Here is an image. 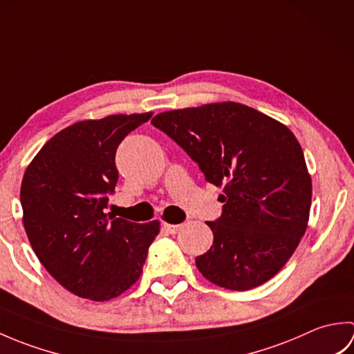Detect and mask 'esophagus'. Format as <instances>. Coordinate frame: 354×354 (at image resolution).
<instances>
[{
  "label": "esophagus",
  "mask_w": 354,
  "mask_h": 354,
  "mask_svg": "<svg viewBox=\"0 0 354 354\" xmlns=\"http://www.w3.org/2000/svg\"><path fill=\"white\" fill-rule=\"evenodd\" d=\"M183 228V225H171V223H162V230L167 234H176V232Z\"/></svg>",
  "instance_id": "1"
}]
</instances>
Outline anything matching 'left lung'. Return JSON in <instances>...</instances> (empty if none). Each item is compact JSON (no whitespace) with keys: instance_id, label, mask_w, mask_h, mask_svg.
Returning <instances> with one entry per match:
<instances>
[{"instance_id":"1","label":"left lung","mask_w":354,"mask_h":354,"mask_svg":"<svg viewBox=\"0 0 354 354\" xmlns=\"http://www.w3.org/2000/svg\"><path fill=\"white\" fill-rule=\"evenodd\" d=\"M152 124L223 185L222 216L207 222L213 245L198 255L208 281L248 290L270 280L297 250L309 222L312 179L288 127L236 102L161 112Z\"/></svg>"}]
</instances>
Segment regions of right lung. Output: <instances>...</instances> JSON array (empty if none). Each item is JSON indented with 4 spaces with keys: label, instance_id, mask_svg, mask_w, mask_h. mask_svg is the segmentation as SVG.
<instances>
[{
    "label": "right lung",
    "instance_id": "1",
    "mask_svg": "<svg viewBox=\"0 0 354 354\" xmlns=\"http://www.w3.org/2000/svg\"><path fill=\"white\" fill-rule=\"evenodd\" d=\"M152 112L85 120L56 133L28 164L22 222L35 254L74 295L108 301L138 280L160 221L133 223L108 213L115 152Z\"/></svg>",
    "mask_w": 354,
    "mask_h": 354
}]
</instances>
